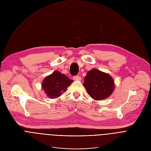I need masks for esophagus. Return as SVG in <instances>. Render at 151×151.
I'll return each instance as SVG.
<instances>
[{"label":"esophagus","mask_w":151,"mask_h":151,"mask_svg":"<svg viewBox=\"0 0 151 151\" xmlns=\"http://www.w3.org/2000/svg\"><path fill=\"white\" fill-rule=\"evenodd\" d=\"M73 79L75 80V81H81V78L79 76H75L73 77Z\"/></svg>","instance_id":"1"}]
</instances>
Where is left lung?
Listing matches in <instances>:
<instances>
[{"instance_id":"8db88e82","label":"left lung","mask_w":151,"mask_h":151,"mask_svg":"<svg viewBox=\"0 0 151 151\" xmlns=\"http://www.w3.org/2000/svg\"><path fill=\"white\" fill-rule=\"evenodd\" d=\"M83 86L90 96L96 101L109 97L115 88V83L112 76L96 68L87 72Z\"/></svg>"}]
</instances>
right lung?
Returning <instances> with one entry per match:
<instances>
[{
    "label": "right lung",
    "mask_w": 151,
    "mask_h": 151,
    "mask_svg": "<svg viewBox=\"0 0 151 151\" xmlns=\"http://www.w3.org/2000/svg\"><path fill=\"white\" fill-rule=\"evenodd\" d=\"M73 81L69 79L65 75L57 70L51 75L47 76L42 83V89L47 96L52 99L57 98L65 92L67 87Z\"/></svg>",
    "instance_id": "right-lung-1"
}]
</instances>
